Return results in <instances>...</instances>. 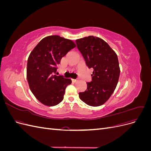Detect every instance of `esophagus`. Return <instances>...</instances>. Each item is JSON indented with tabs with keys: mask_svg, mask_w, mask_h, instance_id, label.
Masks as SVG:
<instances>
[{
	"mask_svg": "<svg viewBox=\"0 0 151 151\" xmlns=\"http://www.w3.org/2000/svg\"><path fill=\"white\" fill-rule=\"evenodd\" d=\"M72 81L73 82H74V83H76V82L77 81V79H72Z\"/></svg>",
	"mask_w": 151,
	"mask_h": 151,
	"instance_id": "esophagus-1",
	"label": "esophagus"
}]
</instances>
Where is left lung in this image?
Instances as JSON below:
<instances>
[{"mask_svg": "<svg viewBox=\"0 0 151 151\" xmlns=\"http://www.w3.org/2000/svg\"><path fill=\"white\" fill-rule=\"evenodd\" d=\"M77 47L87 66L93 68L92 81L79 98L91 106H99L110 98L119 79L120 69L117 55L101 38L94 36L76 40Z\"/></svg>", "mask_w": 151, "mask_h": 151, "instance_id": "8db88e82", "label": "left lung"}]
</instances>
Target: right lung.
I'll return each mask as SVG.
<instances>
[{"instance_id": "obj_1", "label": "right lung", "mask_w": 151, "mask_h": 151, "mask_svg": "<svg viewBox=\"0 0 151 151\" xmlns=\"http://www.w3.org/2000/svg\"><path fill=\"white\" fill-rule=\"evenodd\" d=\"M76 47L72 40L58 35L43 38L29 55L27 63V80L36 98L53 106L60 103L70 79L55 75L63 57Z\"/></svg>"}]
</instances>
